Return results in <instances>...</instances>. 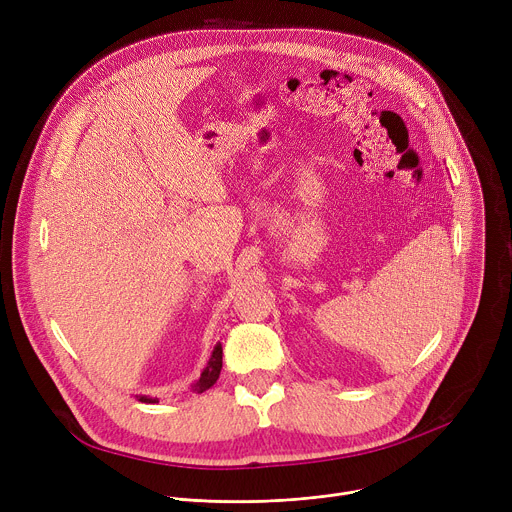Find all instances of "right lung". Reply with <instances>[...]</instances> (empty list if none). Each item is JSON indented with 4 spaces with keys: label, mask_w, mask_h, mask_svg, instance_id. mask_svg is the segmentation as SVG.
<instances>
[{
    "label": "right lung",
    "mask_w": 512,
    "mask_h": 512,
    "mask_svg": "<svg viewBox=\"0 0 512 512\" xmlns=\"http://www.w3.org/2000/svg\"><path fill=\"white\" fill-rule=\"evenodd\" d=\"M221 369H223V344L218 342V344L214 346V350H212L208 362H206V367L202 369L198 381L192 383V389H190V391H192V393H204L206 389H210V387L216 383L218 375H221ZM137 401H141V403H158V397L137 395Z\"/></svg>",
    "instance_id": "right-lung-1"
}]
</instances>
